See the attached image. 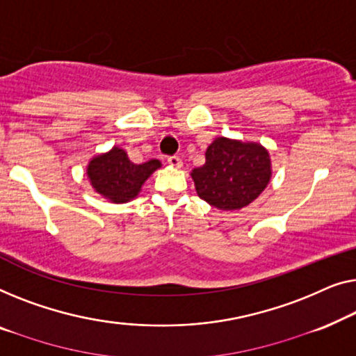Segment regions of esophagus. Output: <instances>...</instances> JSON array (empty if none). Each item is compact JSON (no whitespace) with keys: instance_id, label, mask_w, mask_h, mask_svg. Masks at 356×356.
Here are the masks:
<instances>
[{"instance_id":"1","label":"esophagus","mask_w":356,"mask_h":356,"mask_svg":"<svg viewBox=\"0 0 356 356\" xmlns=\"http://www.w3.org/2000/svg\"><path fill=\"white\" fill-rule=\"evenodd\" d=\"M168 164H171V166H174V168H180L182 166V159H180L179 156H169Z\"/></svg>"}]
</instances>
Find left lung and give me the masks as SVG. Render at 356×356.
Returning a JSON list of instances; mask_svg holds the SVG:
<instances>
[{"instance_id":"8db88e82","label":"left lung","mask_w":356,"mask_h":356,"mask_svg":"<svg viewBox=\"0 0 356 356\" xmlns=\"http://www.w3.org/2000/svg\"><path fill=\"white\" fill-rule=\"evenodd\" d=\"M198 197L219 209L247 207L271 179L269 153L258 143L219 137L207 149V163L193 169Z\"/></svg>"}]
</instances>
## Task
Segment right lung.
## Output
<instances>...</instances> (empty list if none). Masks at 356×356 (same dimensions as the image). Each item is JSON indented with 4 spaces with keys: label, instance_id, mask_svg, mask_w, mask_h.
Listing matches in <instances>:
<instances>
[{
    "label": "right lung",
    "instance_id": "add662e5",
    "mask_svg": "<svg viewBox=\"0 0 356 356\" xmlns=\"http://www.w3.org/2000/svg\"><path fill=\"white\" fill-rule=\"evenodd\" d=\"M161 166L158 159L143 164H134L121 148H113L102 156L93 158L87 174L98 193L114 203H124L135 198L149 174Z\"/></svg>",
    "mask_w": 356,
    "mask_h": 356
}]
</instances>
